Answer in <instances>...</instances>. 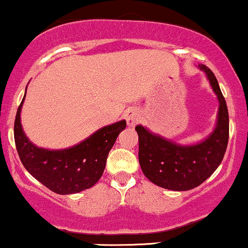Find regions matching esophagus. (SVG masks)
I'll use <instances>...</instances> for the list:
<instances>
[{
  "label": "esophagus",
  "instance_id": "1",
  "mask_svg": "<svg viewBox=\"0 0 248 248\" xmlns=\"http://www.w3.org/2000/svg\"><path fill=\"white\" fill-rule=\"evenodd\" d=\"M140 118H141L140 111L137 109H133L132 108V109H128L126 111L127 124H128L129 127L135 126V124H138V122L140 121Z\"/></svg>",
  "mask_w": 248,
  "mask_h": 248
}]
</instances>
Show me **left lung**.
Instances as JSON below:
<instances>
[{"instance_id":"obj_1","label":"left lung","mask_w":248,"mask_h":248,"mask_svg":"<svg viewBox=\"0 0 248 248\" xmlns=\"http://www.w3.org/2000/svg\"><path fill=\"white\" fill-rule=\"evenodd\" d=\"M206 73L219 100L216 128L205 140L195 145H178L138 124L139 162L149 181L166 189L189 190L208 179L221 164L227 148L230 121L225 97L213 72L205 64L198 66Z\"/></svg>"}]
</instances>
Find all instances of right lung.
I'll return each instance as SVG.
<instances>
[{
  "label": "right lung",
  "instance_id": "right-lung-1",
  "mask_svg": "<svg viewBox=\"0 0 248 248\" xmlns=\"http://www.w3.org/2000/svg\"><path fill=\"white\" fill-rule=\"evenodd\" d=\"M27 93V89H26ZM18 106L14 124V138L21 162L27 170L47 188L58 194H74L93 187L102 176L111 147L120 133L126 128V121L100 128L66 149H46L35 146L24 134Z\"/></svg>",
  "mask_w": 248,
  "mask_h": 248
}]
</instances>
